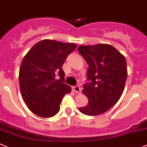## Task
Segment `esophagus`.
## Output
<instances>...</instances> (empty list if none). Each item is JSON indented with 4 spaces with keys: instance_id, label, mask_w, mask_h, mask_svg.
Masks as SVG:
<instances>
[{
    "instance_id": "obj_1",
    "label": "esophagus",
    "mask_w": 147,
    "mask_h": 147,
    "mask_svg": "<svg viewBox=\"0 0 147 147\" xmlns=\"http://www.w3.org/2000/svg\"><path fill=\"white\" fill-rule=\"evenodd\" d=\"M73 90L75 91V92H77V93H80L81 91H82V88H81L80 86H78V85H77V86H74Z\"/></svg>"
}]
</instances>
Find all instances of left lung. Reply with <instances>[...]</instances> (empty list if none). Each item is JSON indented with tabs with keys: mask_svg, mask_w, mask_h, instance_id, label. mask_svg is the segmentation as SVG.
<instances>
[{
	"mask_svg": "<svg viewBox=\"0 0 147 147\" xmlns=\"http://www.w3.org/2000/svg\"><path fill=\"white\" fill-rule=\"evenodd\" d=\"M78 52L88 65L82 93L88 105L79 111L88 116L102 114L119 101L127 78L124 56L109 45L80 46Z\"/></svg>",
	"mask_w": 147,
	"mask_h": 147,
	"instance_id": "8db88e82",
	"label": "left lung"
}]
</instances>
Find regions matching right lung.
Listing matches in <instances>:
<instances>
[{
    "label": "right lung",
    "instance_id": "obj_1",
    "mask_svg": "<svg viewBox=\"0 0 147 147\" xmlns=\"http://www.w3.org/2000/svg\"><path fill=\"white\" fill-rule=\"evenodd\" d=\"M77 45L45 39L32 47L21 62L19 85L24 100L32 113L42 118L55 116L71 88L65 82L62 65ZM58 75L60 79H56Z\"/></svg>",
    "mask_w": 147,
    "mask_h": 147
}]
</instances>
